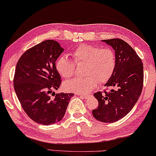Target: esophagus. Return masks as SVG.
<instances>
[{"label": "esophagus", "instance_id": "34e87169", "mask_svg": "<svg viewBox=\"0 0 156 156\" xmlns=\"http://www.w3.org/2000/svg\"><path fill=\"white\" fill-rule=\"evenodd\" d=\"M79 95H80V97H82V98H84V99H87V98H89V97H90V95H87V94H79Z\"/></svg>", "mask_w": 156, "mask_h": 156}]
</instances>
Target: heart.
I'll list each match as a JSON object with an SVG mask.
<instances>
[{
    "label": "heart",
    "mask_w": 156,
    "mask_h": 156,
    "mask_svg": "<svg viewBox=\"0 0 156 156\" xmlns=\"http://www.w3.org/2000/svg\"><path fill=\"white\" fill-rule=\"evenodd\" d=\"M73 60L66 56L58 58L56 67L64 79L73 76L76 64H84L83 78H75L64 83V88L71 92L85 94L95 88L98 82L105 83L110 80L116 66V56L110 47L101 48L92 44H81L72 52Z\"/></svg>",
    "instance_id": "b5f03b06"
}]
</instances>
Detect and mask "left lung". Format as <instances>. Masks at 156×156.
I'll use <instances>...</instances> for the list:
<instances>
[{"instance_id":"1","label":"left lung","mask_w":156,"mask_h":156,"mask_svg":"<svg viewBox=\"0 0 156 156\" xmlns=\"http://www.w3.org/2000/svg\"><path fill=\"white\" fill-rule=\"evenodd\" d=\"M115 50L116 66L105 86L108 91L94 93L98 108L94 118L102 122H114L124 118L140 98L143 86V65L135 50L120 38L103 40Z\"/></svg>"}]
</instances>
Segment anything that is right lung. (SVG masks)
<instances>
[{
	"label": "right lung",
	"instance_id": "add662e5",
	"mask_svg": "<svg viewBox=\"0 0 156 156\" xmlns=\"http://www.w3.org/2000/svg\"><path fill=\"white\" fill-rule=\"evenodd\" d=\"M63 51L58 42L46 40L26 50L16 64L13 78L16 95L28 116L39 124L59 122L74 95L54 92L62 84L56 61Z\"/></svg>",
	"mask_w": 156,
	"mask_h": 156
}]
</instances>
